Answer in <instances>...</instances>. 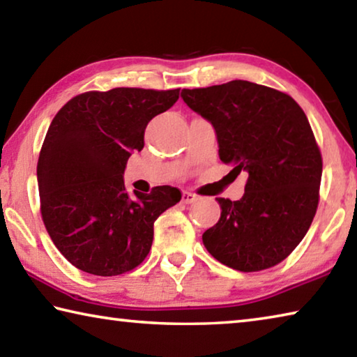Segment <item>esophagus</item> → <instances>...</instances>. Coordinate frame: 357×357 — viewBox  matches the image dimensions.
<instances>
[{"label":"esophagus","mask_w":357,"mask_h":357,"mask_svg":"<svg viewBox=\"0 0 357 357\" xmlns=\"http://www.w3.org/2000/svg\"><path fill=\"white\" fill-rule=\"evenodd\" d=\"M181 200H183L184 204H190L193 202H197V195L190 192H183V198H181Z\"/></svg>","instance_id":"34e87169"}]
</instances>
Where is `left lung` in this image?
Here are the masks:
<instances>
[{
  "label": "left lung",
  "mask_w": 357,
  "mask_h": 357,
  "mask_svg": "<svg viewBox=\"0 0 357 357\" xmlns=\"http://www.w3.org/2000/svg\"><path fill=\"white\" fill-rule=\"evenodd\" d=\"M181 98L214 126L223 164L249 174L238 202L203 233L217 261L257 273L283 261L305 236L319 202L323 159L305 113L291 96L245 80L183 89Z\"/></svg>",
  "instance_id": "8db88e82"
}]
</instances>
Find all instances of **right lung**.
<instances>
[{
  "mask_svg": "<svg viewBox=\"0 0 357 357\" xmlns=\"http://www.w3.org/2000/svg\"><path fill=\"white\" fill-rule=\"evenodd\" d=\"M179 89L113 88L72 98L53 118L38 160L40 214L56 249L80 271L112 277L148 257L154 222L181 200L172 185L126 190L123 173L151 119Z\"/></svg>",
  "mask_w": 357,
  "mask_h": 357,
  "instance_id": "add662e5",
  "label": "right lung"
}]
</instances>
